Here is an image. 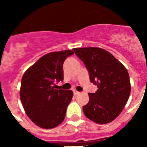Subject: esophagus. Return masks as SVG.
<instances>
[{
  "mask_svg": "<svg viewBox=\"0 0 147 147\" xmlns=\"http://www.w3.org/2000/svg\"><path fill=\"white\" fill-rule=\"evenodd\" d=\"M73 94L74 95H77V94H79V92H78V91H76V89L73 90Z\"/></svg>",
  "mask_w": 147,
  "mask_h": 147,
  "instance_id": "1",
  "label": "esophagus"
}]
</instances>
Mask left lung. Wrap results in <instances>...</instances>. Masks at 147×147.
<instances>
[{"mask_svg": "<svg viewBox=\"0 0 147 147\" xmlns=\"http://www.w3.org/2000/svg\"><path fill=\"white\" fill-rule=\"evenodd\" d=\"M72 50L85 64L91 82L98 88L95 93H88L89 101L83 106L84 114L97 123L111 122L123 111L130 96L127 70L105 49L85 47Z\"/></svg>", "mask_w": 147, "mask_h": 147, "instance_id": "1", "label": "left lung"}]
</instances>
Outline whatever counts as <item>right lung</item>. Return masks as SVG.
Listing matches in <instances>:
<instances>
[{
	"instance_id": "1",
	"label": "right lung",
	"mask_w": 147,
	"mask_h": 147,
	"mask_svg": "<svg viewBox=\"0 0 147 147\" xmlns=\"http://www.w3.org/2000/svg\"><path fill=\"white\" fill-rule=\"evenodd\" d=\"M74 53L63 50L48 53L30 67L22 77L20 96L27 116L40 127L51 129L62 123L73 93L55 89L63 81V63Z\"/></svg>"
}]
</instances>
